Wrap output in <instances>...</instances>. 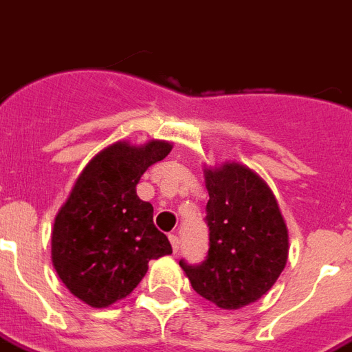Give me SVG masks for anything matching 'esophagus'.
<instances>
[{"label":"esophagus","mask_w":352,"mask_h":352,"mask_svg":"<svg viewBox=\"0 0 352 352\" xmlns=\"http://www.w3.org/2000/svg\"><path fill=\"white\" fill-rule=\"evenodd\" d=\"M168 239H170V242H171V248H173V251H179V248H181V241H179V236L177 235H173V233H171L170 236H168Z\"/></svg>","instance_id":"34e87169"}]
</instances>
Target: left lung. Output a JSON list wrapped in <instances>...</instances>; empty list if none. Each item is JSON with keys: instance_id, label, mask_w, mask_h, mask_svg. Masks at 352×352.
<instances>
[{"instance_id": "1", "label": "left lung", "mask_w": 352, "mask_h": 352, "mask_svg": "<svg viewBox=\"0 0 352 352\" xmlns=\"http://www.w3.org/2000/svg\"><path fill=\"white\" fill-rule=\"evenodd\" d=\"M210 251L179 265L191 287L221 309H241L267 293L287 264L289 235L275 193L245 164L206 168Z\"/></svg>"}]
</instances>
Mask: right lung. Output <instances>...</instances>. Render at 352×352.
Returning a JSON list of instances; mask_svg holds the SVG:
<instances>
[{"instance_id": "obj_1", "label": "right lung", "mask_w": 352, "mask_h": 352, "mask_svg": "<svg viewBox=\"0 0 352 352\" xmlns=\"http://www.w3.org/2000/svg\"><path fill=\"white\" fill-rule=\"evenodd\" d=\"M171 148L161 139L113 142L85 166L57 211L50 242L54 270L90 307L126 298L146 275L148 262L171 253L168 236L153 224V206L135 190L142 173Z\"/></svg>"}]
</instances>
